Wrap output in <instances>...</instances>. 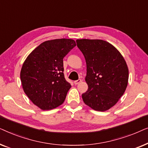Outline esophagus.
Here are the masks:
<instances>
[{"label":"esophagus","instance_id":"1","mask_svg":"<svg viewBox=\"0 0 148 148\" xmlns=\"http://www.w3.org/2000/svg\"><path fill=\"white\" fill-rule=\"evenodd\" d=\"M81 82H82V79H78V80L75 81L74 84H75V85H77V84H79V83H81Z\"/></svg>","mask_w":148,"mask_h":148}]
</instances>
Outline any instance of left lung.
<instances>
[{
  "instance_id": "obj_1",
  "label": "left lung",
  "mask_w": 148,
  "mask_h": 148,
  "mask_svg": "<svg viewBox=\"0 0 148 148\" xmlns=\"http://www.w3.org/2000/svg\"><path fill=\"white\" fill-rule=\"evenodd\" d=\"M87 65L86 82L88 90L82 94L86 105L104 112L118 102L129 79L127 63L118 50L102 40H77Z\"/></svg>"
}]
</instances>
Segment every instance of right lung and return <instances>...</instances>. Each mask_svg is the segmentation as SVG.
<instances>
[{
  "label": "right lung",
  "mask_w": 148,
  "mask_h": 148,
  "mask_svg": "<svg viewBox=\"0 0 148 148\" xmlns=\"http://www.w3.org/2000/svg\"><path fill=\"white\" fill-rule=\"evenodd\" d=\"M75 46L71 39L48 40L24 61L20 73L23 91L42 110L55 108L65 100L71 86L64 78L63 58Z\"/></svg>",
  "instance_id": "add662e5"
}]
</instances>
